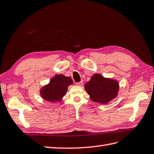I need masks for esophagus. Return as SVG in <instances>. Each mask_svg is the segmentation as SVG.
<instances>
[{"label":"esophagus","instance_id":"obj_1","mask_svg":"<svg viewBox=\"0 0 154 154\" xmlns=\"http://www.w3.org/2000/svg\"><path fill=\"white\" fill-rule=\"evenodd\" d=\"M76 84H77V86H83V84H84V82H83L82 80L81 82H80L77 83Z\"/></svg>","mask_w":154,"mask_h":154}]
</instances>
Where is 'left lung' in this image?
Wrapping results in <instances>:
<instances>
[{
  "instance_id": "8db88e82",
  "label": "left lung",
  "mask_w": 154,
  "mask_h": 154,
  "mask_svg": "<svg viewBox=\"0 0 154 154\" xmlns=\"http://www.w3.org/2000/svg\"><path fill=\"white\" fill-rule=\"evenodd\" d=\"M85 90L91 100L100 104H107L117 97L119 91L117 80L95 74L85 84Z\"/></svg>"
}]
</instances>
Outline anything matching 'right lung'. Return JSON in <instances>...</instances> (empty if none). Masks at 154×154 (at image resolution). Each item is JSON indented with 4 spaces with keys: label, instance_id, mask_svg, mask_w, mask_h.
Listing matches in <instances>:
<instances>
[{
    "label": "right lung",
    "instance_id": "obj_1",
    "mask_svg": "<svg viewBox=\"0 0 154 154\" xmlns=\"http://www.w3.org/2000/svg\"><path fill=\"white\" fill-rule=\"evenodd\" d=\"M73 84L70 77L65 76L63 74H57L50 80L49 83L40 89L39 94L44 100L56 103L63 100L66 95L68 88Z\"/></svg>",
    "mask_w": 154,
    "mask_h": 154
}]
</instances>
